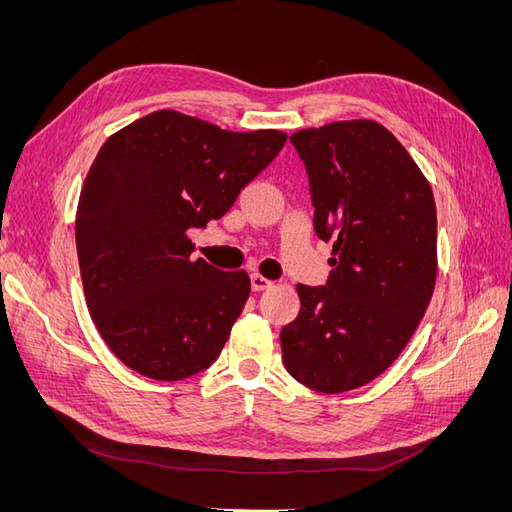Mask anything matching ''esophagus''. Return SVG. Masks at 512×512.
<instances>
[{
  "label": "esophagus",
  "instance_id": "34e87169",
  "mask_svg": "<svg viewBox=\"0 0 512 512\" xmlns=\"http://www.w3.org/2000/svg\"><path fill=\"white\" fill-rule=\"evenodd\" d=\"M271 286H273V282L267 280V277H262L260 273H254V275H252V288H254V290H267V288H271Z\"/></svg>",
  "mask_w": 512,
  "mask_h": 512
}]
</instances>
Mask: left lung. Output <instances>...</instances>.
<instances>
[{
    "instance_id": "obj_1",
    "label": "left lung",
    "mask_w": 512,
    "mask_h": 512,
    "mask_svg": "<svg viewBox=\"0 0 512 512\" xmlns=\"http://www.w3.org/2000/svg\"><path fill=\"white\" fill-rule=\"evenodd\" d=\"M305 164L314 228L333 241L324 286L299 284L282 329L288 374L320 393L378 378L423 320L438 273L433 192L406 147L369 119L290 136Z\"/></svg>"
}]
</instances>
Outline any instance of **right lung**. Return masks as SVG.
I'll return each instance as SVG.
<instances>
[{"label": "right lung", "instance_id": "add662e5", "mask_svg": "<svg viewBox=\"0 0 512 512\" xmlns=\"http://www.w3.org/2000/svg\"><path fill=\"white\" fill-rule=\"evenodd\" d=\"M286 138L156 111L102 145L76 211V252L89 314L121 363L173 382L218 359L250 275L194 260L188 230L220 220Z\"/></svg>", "mask_w": 512, "mask_h": 512}]
</instances>
